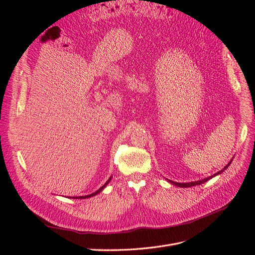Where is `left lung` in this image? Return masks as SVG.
<instances>
[{
  "label": "left lung",
  "mask_w": 255,
  "mask_h": 255,
  "mask_svg": "<svg viewBox=\"0 0 255 255\" xmlns=\"http://www.w3.org/2000/svg\"><path fill=\"white\" fill-rule=\"evenodd\" d=\"M232 162V161H231ZM231 162L227 164L225 167H224V169L225 168H227L229 167V165L231 164ZM224 169H222L221 171H219V172H217V173H215V175L214 176H212V177H209V178H206V179H204V180H200V181H196V182H190V183H177V182H172V181H169L171 184H173V185H176V186H179V187H191V186H196V185H200V184H203V183H206L207 181H209L211 178H213V177H215V176H217L218 173H220V172H222Z\"/></svg>",
  "instance_id": "obj_1"
}]
</instances>
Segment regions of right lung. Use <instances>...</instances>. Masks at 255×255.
Returning <instances> with one entry per match:
<instances>
[{"mask_svg": "<svg viewBox=\"0 0 255 255\" xmlns=\"http://www.w3.org/2000/svg\"><path fill=\"white\" fill-rule=\"evenodd\" d=\"M112 179V178H111ZM111 179H109V181H107L102 187H101V188H99L96 192H94V193H92V194H89V195H86V196H76V197H73V198H80V199H82V198H88V197H91V196H94V195H96L97 193H99L103 188H104V187L107 185V184H109L110 183V181H111Z\"/></svg>", "mask_w": 255, "mask_h": 255, "instance_id": "add662e5", "label": "right lung"}]
</instances>
